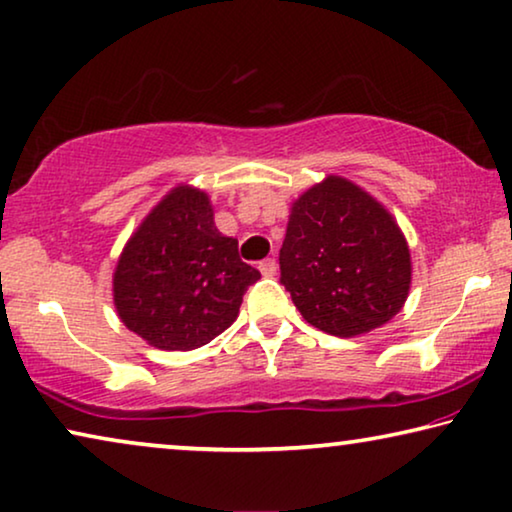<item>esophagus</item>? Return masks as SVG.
<instances>
[{
    "label": "esophagus",
    "instance_id": "esophagus-1",
    "mask_svg": "<svg viewBox=\"0 0 512 512\" xmlns=\"http://www.w3.org/2000/svg\"><path fill=\"white\" fill-rule=\"evenodd\" d=\"M259 271H262L264 278H273V276H276V271H278V262H276V259L266 257V259H262V262H259Z\"/></svg>",
    "mask_w": 512,
    "mask_h": 512
}]
</instances>
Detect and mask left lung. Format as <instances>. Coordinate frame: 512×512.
<instances>
[{
  "label": "left lung",
  "instance_id": "8db88e82",
  "mask_svg": "<svg viewBox=\"0 0 512 512\" xmlns=\"http://www.w3.org/2000/svg\"><path fill=\"white\" fill-rule=\"evenodd\" d=\"M280 282L305 322L354 338L379 329L407 301V239L375 197L331 174L292 204Z\"/></svg>",
  "mask_w": 512,
  "mask_h": 512
}]
</instances>
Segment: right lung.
<instances>
[{"label":"right lung","mask_w":512,"mask_h":512,"mask_svg":"<svg viewBox=\"0 0 512 512\" xmlns=\"http://www.w3.org/2000/svg\"><path fill=\"white\" fill-rule=\"evenodd\" d=\"M259 271L213 225L209 195L177 186L128 239L112 292L126 329L156 349L188 352L230 329Z\"/></svg>","instance_id":"1"}]
</instances>
